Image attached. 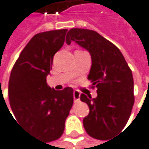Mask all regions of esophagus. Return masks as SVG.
<instances>
[{"label":"esophagus","instance_id":"esophagus-1","mask_svg":"<svg viewBox=\"0 0 149 149\" xmlns=\"http://www.w3.org/2000/svg\"><path fill=\"white\" fill-rule=\"evenodd\" d=\"M74 102H78L80 101V92L77 90L74 91Z\"/></svg>","mask_w":149,"mask_h":149}]
</instances>
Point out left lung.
I'll list each match as a JSON object with an SVG mask.
<instances>
[{
	"label": "left lung",
	"mask_w": 149,
	"mask_h": 149,
	"mask_svg": "<svg viewBox=\"0 0 149 149\" xmlns=\"http://www.w3.org/2000/svg\"><path fill=\"white\" fill-rule=\"evenodd\" d=\"M72 41L91 55L88 79L97 88V97L82 93L80 99L89 106L83 123L89 136L106 140L126 126L134 104L132 72L120 49L94 30L71 29L65 42Z\"/></svg>",
	"instance_id": "8db88e82"
}]
</instances>
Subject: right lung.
Instances as JSON below:
<instances>
[{
    "mask_svg": "<svg viewBox=\"0 0 149 149\" xmlns=\"http://www.w3.org/2000/svg\"><path fill=\"white\" fill-rule=\"evenodd\" d=\"M67 29L50 30L32 38L13 66L9 99L16 122L47 142L62 136L74 102V91H56L47 84L53 57L65 42Z\"/></svg>",
    "mask_w": 149,
    "mask_h": 149,
    "instance_id": "obj_1",
    "label": "right lung"
}]
</instances>
